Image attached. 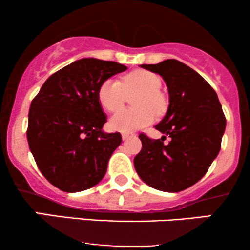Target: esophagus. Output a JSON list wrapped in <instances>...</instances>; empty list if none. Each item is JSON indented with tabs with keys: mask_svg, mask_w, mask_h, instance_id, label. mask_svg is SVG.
Masks as SVG:
<instances>
[{
	"mask_svg": "<svg viewBox=\"0 0 250 250\" xmlns=\"http://www.w3.org/2000/svg\"><path fill=\"white\" fill-rule=\"evenodd\" d=\"M131 136H133V135L129 134V133H122V139L123 140H128L129 137H131Z\"/></svg>",
	"mask_w": 250,
	"mask_h": 250,
	"instance_id": "34e87169",
	"label": "esophagus"
}]
</instances>
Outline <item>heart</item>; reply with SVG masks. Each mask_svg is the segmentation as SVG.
Listing matches in <instances>:
<instances>
[{"label":"heart","instance_id":"heart-1","mask_svg":"<svg viewBox=\"0 0 250 250\" xmlns=\"http://www.w3.org/2000/svg\"><path fill=\"white\" fill-rule=\"evenodd\" d=\"M162 81L160 76L148 70H134L123 77L107 79L99 88V101L105 110L115 111L123 105L129 94L136 93L133 99L135 108L121 109L111 116L109 125L114 130L131 133L154 121L155 114L165 111L166 97L160 91Z\"/></svg>","mask_w":250,"mask_h":250}]
</instances>
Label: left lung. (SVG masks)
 Returning <instances> with one entry per match:
<instances>
[{
    "label": "left lung",
    "mask_w": 250,
    "mask_h": 250,
    "mask_svg": "<svg viewBox=\"0 0 250 250\" xmlns=\"http://www.w3.org/2000/svg\"><path fill=\"white\" fill-rule=\"evenodd\" d=\"M142 68L162 76L169 93L165 117L155 125L159 140L140 135L142 149L134 166L141 180L157 190L177 193L200 181L221 149L226 117L216 93L190 67L165 60ZM171 137L168 144L165 137Z\"/></svg>",
    "instance_id": "8db88e82"
}]
</instances>
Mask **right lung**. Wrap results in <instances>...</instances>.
Instances as JSON below:
<instances>
[{
	"instance_id": "1",
	"label": "right lung",
	"mask_w": 250,
	"mask_h": 250,
	"mask_svg": "<svg viewBox=\"0 0 250 250\" xmlns=\"http://www.w3.org/2000/svg\"><path fill=\"white\" fill-rule=\"evenodd\" d=\"M127 70L114 61L87 57L62 68L43 83L31 101L27 139L43 176L67 193L97 185L121 145L120 133H104L107 116L99 88Z\"/></svg>"
}]
</instances>
